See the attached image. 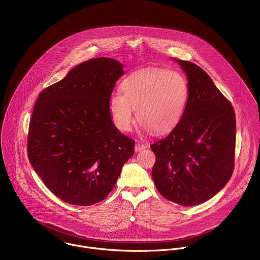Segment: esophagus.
Here are the masks:
<instances>
[{
    "mask_svg": "<svg viewBox=\"0 0 260 260\" xmlns=\"http://www.w3.org/2000/svg\"><path fill=\"white\" fill-rule=\"evenodd\" d=\"M144 148H146V146H145L144 144L140 143V142H137V143H136V145H135V147H134V149H135V151H136V152L141 151V150H143Z\"/></svg>",
    "mask_w": 260,
    "mask_h": 260,
    "instance_id": "34e87169",
    "label": "esophagus"
}]
</instances>
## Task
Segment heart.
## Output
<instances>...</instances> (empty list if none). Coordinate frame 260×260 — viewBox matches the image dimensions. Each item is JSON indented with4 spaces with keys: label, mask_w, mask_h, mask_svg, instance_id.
Segmentation results:
<instances>
[{
    "label": "heart",
    "mask_w": 260,
    "mask_h": 260,
    "mask_svg": "<svg viewBox=\"0 0 260 260\" xmlns=\"http://www.w3.org/2000/svg\"><path fill=\"white\" fill-rule=\"evenodd\" d=\"M122 92L109 100L113 123L122 132H129L137 119L155 134L173 130L183 118L189 100L185 76L176 70L143 69L127 76Z\"/></svg>",
    "instance_id": "heart-1"
}]
</instances>
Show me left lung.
I'll use <instances>...</instances> for the list:
<instances>
[{"label":"left lung","mask_w":260,"mask_h":260,"mask_svg":"<svg viewBox=\"0 0 260 260\" xmlns=\"http://www.w3.org/2000/svg\"><path fill=\"white\" fill-rule=\"evenodd\" d=\"M177 62L187 75L189 100L180 123L150 145L155 154L151 174L166 199L192 206L213 197L232 177L236 117L203 69L188 61Z\"/></svg>","instance_id":"obj_1"}]
</instances>
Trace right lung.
<instances>
[{
    "instance_id": "right-lung-1",
    "label": "right lung",
    "mask_w": 260,
    "mask_h": 260,
    "mask_svg": "<svg viewBox=\"0 0 260 260\" xmlns=\"http://www.w3.org/2000/svg\"><path fill=\"white\" fill-rule=\"evenodd\" d=\"M123 65L85 61L44 89L35 105L27 154L47 188L63 201L88 206L113 190L135 141L114 125L109 100Z\"/></svg>"
}]
</instances>
